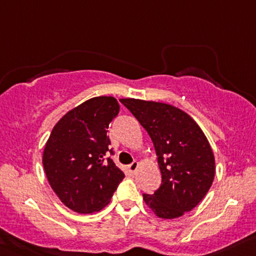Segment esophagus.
Here are the masks:
<instances>
[{
	"instance_id": "1",
	"label": "esophagus",
	"mask_w": 256,
	"mask_h": 256,
	"mask_svg": "<svg viewBox=\"0 0 256 256\" xmlns=\"http://www.w3.org/2000/svg\"><path fill=\"white\" fill-rule=\"evenodd\" d=\"M138 166H140V164H138V161H134L132 164H128V171L130 172V174H136V171H138Z\"/></svg>"
}]
</instances>
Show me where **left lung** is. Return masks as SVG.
I'll use <instances>...</instances> for the list:
<instances>
[{
	"label": "left lung",
	"mask_w": 256,
	"mask_h": 256,
	"mask_svg": "<svg viewBox=\"0 0 256 256\" xmlns=\"http://www.w3.org/2000/svg\"><path fill=\"white\" fill-rule=\"evenodd\" d=\"M148 132L162 174L154 194H144L146 206L158 218L174 219L192 210L213 183V150L198 124L170 104L120 99Z\"/></svg>",
	"instance_id": "left-lung-1"
}]
</instances>
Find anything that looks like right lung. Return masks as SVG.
<instances>
[{
  "mask_svg": "<svg viewBox=\"0 0 256 256\" xmlns=\"http://www.w3.org/2000/svg\"><path fill=\"white\" fill-rule=\"evenodd\" d=\"M120 105L112 96H96L69 110L52 130L43 151V167L52 190L69 209L82 214L109 204L124 172L110 157L109 124Z\"/></svg>",
  "mask_w": 256,
  "mask_h": 256,
  "instance_id": "1",
  "label": "right lung"
}]
</instances>
